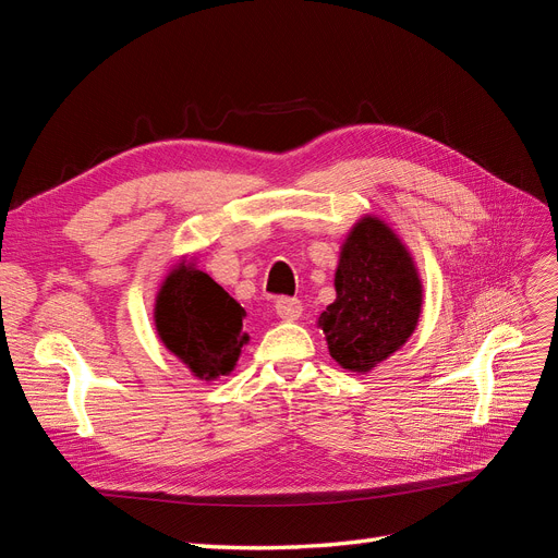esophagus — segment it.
I'll return each instance as SVG.
<instances>
[{
	"instance_id": "1",
	"label": "esophagus",
	"mask_w": 558,
	"mask_h": 558,
	"mask_svg": "<svg viewBox=\"0 0 558 558\" xmlns=\"http://www.w3.org/2000/svg\"><path fill=\"white\" fill-rule=\"evenodd\" d=\"M277 314L283 320H298L302 316V302L295 298H281L277 300Z\"/></svg>"
}]
</instances>
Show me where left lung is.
<instances>
[{"mask_svg":"<svg viewBox=\"0 0 558 558\" xmlns=\"http://www.w3.org/2000/svg\"><path fill=\"white\" fill-rule=\"evenodd\" d=\"M335 302L318 316L330 356L367 375L410 340L424 307V281L410 248L375 214L361 216L340 246Z\"/></svg>","mask_w":558,"mask_h":558,"instance_id":"1","label":"left lung"}]
</instances>
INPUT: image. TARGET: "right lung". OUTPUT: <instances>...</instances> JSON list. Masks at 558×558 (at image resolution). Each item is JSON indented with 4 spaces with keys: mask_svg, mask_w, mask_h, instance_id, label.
<instances>
[{
    "mask_svg": "<svg viewBox=\"0 0 558 558\" xmlns=\"http://www.w3.org/2000/svg\"><path fill=\"white\" fill-rule=\"evenodd\" d=\"M242 318L238 300L202 272L195 256H181L156 293L154 324L160 342L202 381L226 377L238 365L242 347L248 344Z\"/></svg>",
    "mask_w": 558,
    "mask_h": 558,
    "instance_id": "add662e5",
    "label": "right lung"
}]
</instances>
